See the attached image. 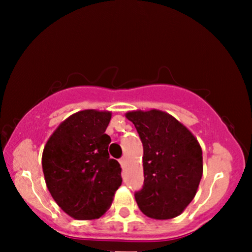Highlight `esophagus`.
I'll return each instance as SVG.
<instances>
[{
	"label": "esophagus",
	"instance_id": "esophagus-1",
	"mask_svg": "<svg viewBox=\"0 0 252 252\" xmlns=\"http://www.w3.org/2000/svg\"><path fill=\"white\" fill-rule=\"evenodd\" d=\"M119 162H120V164H121V167L122 168H125V165H126V158L125 157H123V158H121V159L120 160H119Z\"/></svg>",
	"mask_w": 252,
	"mask_h": 252
}]
</instances>
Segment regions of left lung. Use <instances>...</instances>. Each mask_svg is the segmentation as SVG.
Wrapping results in <instances>:
<instances>
[{"mask_svg": "<svg viewBox=\"0 0 252 252\" xmlns=\"http://www.w3.org/2000/svg\"><path fill=\"white\" fill-rule=\"evenodd\" d=\"M143 144L142 189L134 193L144 215L165 220L180 215L197 193L202 177V150L193 134L159 110L132 111Z\"/></svg>", "mask_w": 252, "mask_h": 252, "instance_id": "obj_1", "label": "left lung"}]
</instances>
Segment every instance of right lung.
<instances>
[{
    "instance_id": "1",
    "label": "right lung",
    "mask_w": 252,
    "mask_h": 252,
    "mask_svg": "<svg viewBox=\"0 0 252 252\" xmlns=\"http://www.w3.org/2000/svg\"><path fill=\"white\" fill-rule=\"evenodd\" d=\"M110 120L106 111H80L58 126L44 147L46 187L74 219L100 218L122 183L120 164L108 152L111 139L104 132Z\"/></svg>"
}]
</instances>
